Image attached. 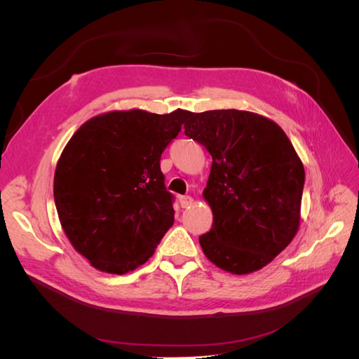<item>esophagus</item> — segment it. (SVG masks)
Returning a JSON list of instances; mask_svg holds the SVG:
<instances>
[{
    "label": "esophagus",
    "instance_id": "34e87169",
    "mask_svg": "<svg viewBox=\"0 0 359 359\" xmlns=\"http://www.w3.org/2000/svg\"><path fill=\"white\" fill-rule=\"evenodd\" d=\"M180 205L182 208H189V206L193 205V198L191 196H181L180 198Z\"/></svg>",
    "mask_w": 359,
    "mask_h": 359
}]
</instances>
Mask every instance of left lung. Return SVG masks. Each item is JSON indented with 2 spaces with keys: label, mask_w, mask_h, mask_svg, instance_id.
<instances>
[{
  "label": "left lung",
  "mask_w": 359,
  "mask_h": 359,
  "mask_svg": "<svg viewBox=\"0 0 359 359\" xmlns=\"http://www.w3.org/2000/svg\"><path fill=\"white\" fill-rule=\"evenodd\" d=\"M184 128L212 157L202 193L212 211L211 231L199 236L205 256L232 274L259 271L298 232L301 158L281 127L255 112H191Z\"/></svg>",
  "instance_id": "8db88e82"
}]
</instances>
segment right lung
I'll return each mask as SVG.
<instances>
[{"label":"right lung","mask_w":359,"mask_h":359,"mask_svg":"<svg viewBox=\"0 0 359 359\" xmlns=\"http://www.w3.org/2000/svg\"><path fill=\"white\" fill-rule=\"evenodd\" d=\"M190 114L111 111L62 149L53 177L60 223L95 269L121 276L144 265L173 224L160 157Z\"/></svg>","instance_id":"obj_1"}]
</instances>
